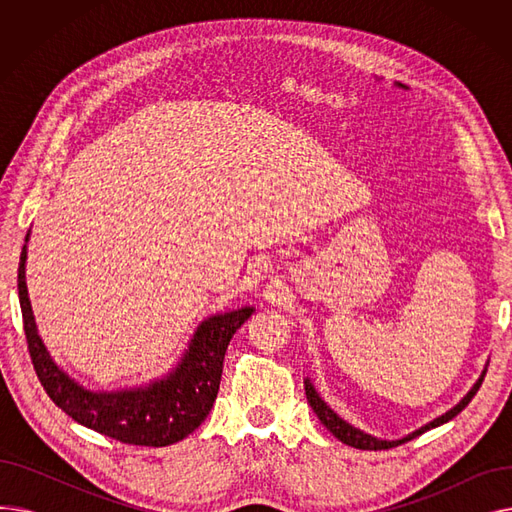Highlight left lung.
Returning a JSON list of instances; mask_svg holds the SVG:
<instances>
[{"label":"left lung","instance_id":"8db88e82","mask_svg":"<svg viewBox=\"0 0 512 512\" xmlns=\"http://www.w3.org/2000/svg\"><path fill=\"white\" fill-rule=\"evenodd\" d=\"M486 371H488V365L483 367L481 375L477 378V382L471 386V390L459 400V405H454L452 409H448V411L442 413L440 417H436V419H432L429 423L421 425L419 429H415V432L407 434L405 438H398V440H382V438H375V436L363 432V429H359V427L351 425L348 421H344L338 413H334V411L328 407L326 400H321V396L317 394V390H315V386H313V382H311L309 378H305V394H307V400H309V405H311L313 413L319 417L321 423H324V425L328 427V432L334 434L340 442H344V444H348V446H353V448H361V450H380V448H392V446H398V444H402V442H409V440L421 436L423 432H427V429H434V427H438V425H442V423H448L452 417L459 415V413L469 405L471 398L477 394V390H479L483 378H486Z\"/></svg>","mask_w":512,"mask_h":512}]
</instances>
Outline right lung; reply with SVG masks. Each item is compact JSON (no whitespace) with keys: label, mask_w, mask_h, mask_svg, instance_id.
Masks as SVG:
<instances>
[{"label":"right lung","mask_w":512,"mask_h":512,"mask_svg":"<svg viewBox=\"0 0 512 512\" xmlns=\"http://www.w3.org/2000/svg\"><path fill=\"white\" fill-rule=\"evenodd\" d=\"M26 232L18 263V297L24 334L41 386L80 425L134 446H170L205 421L220 390L226 348L255 307L215 313L197 326L180 361L149 384L120 390H89L53 361L43 344L26 288Z\"/></svg>","instance_id":"add662e5"}]
</instances>
